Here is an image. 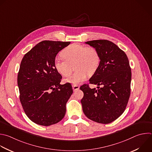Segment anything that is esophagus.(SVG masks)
<instances>
[{
    "instance_id": "esophagus-1",
    "label": "esophagus",
    "mask_w": 152,
    "mask_h": 152,
    "mask_svg": "<svg viewBox=\"0 0 152 152\" xmlns=\"http://www.w3.org/2000/svg\"><path fill=\"white\" fill-rule=\"evenodd\" d=\"M72 87H73V89L74 91H77L79 89V86L77 85H73Z\"/></svg>"
}]
</instances>
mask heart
Instances as JSON below:
<instances>
[{
  "label": "heart",
  "instance_id": "obj_1",
  "mask_svg": "<svg viewBox=\"0 0 152 152\" xmlns=\"http://www.w3.org/2000/svg\"><path fill=\"white\" fill-rule=\"evenodd\" d=\"M63 58H56L54 66L56 71L64 77L69 76L72 72V65L76 72L69 78L66 82L73 85L85 81L88 74L94 75L97 70L100 57L98 50L91 46L73 43L66 47L61 53Z\"/></svg>",
  "mask_w": 152,
  "mask_h": 152
}]
</instances>
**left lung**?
Instances as JSON below:
<instances>
[{"label":"left lung","instance_id":"1","mask_svg":"<svg viewBox=\"0 0 152 152\" xmlns=\"http://www.w3.org/2000/svg\"><path fill=\"white\" fill-rule=\"evenodd\" d=\"M86 43L95 48L100 63L89 83L80 88L84 95L80 102L85 116L89 119L107 124L118 119L125 111L131 93V69L124 50L107 40H95ZM101 86V87L99 86Z\"/></svg>","mask_w":152,"mask_h":152}]
</instances>
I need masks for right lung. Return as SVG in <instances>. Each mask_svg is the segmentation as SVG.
<instances>
[{
	"label": "right lung",
	"instance_id": "add662e5",
	"mask_svg": "<svg viewBox=\"0 0 152 152\" xmlns=\"http://www.w3.org/2000/svg\"><path fill=\"white\" fill-rule=\"evenodd\" d=\"M70 42L43 40L23 57L17 77L20 100L34 123L49 126L59 122L73 94L70 83L60 85L61 75L54 66L57 54Z\"/></svg>",
	"mask_w": 152,
	"mask_h": 152
}]
</instances>
